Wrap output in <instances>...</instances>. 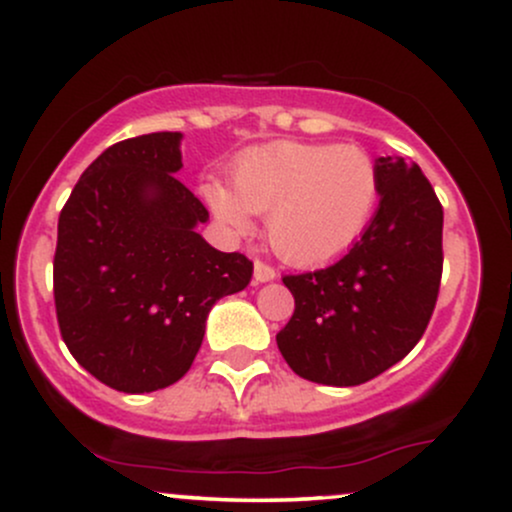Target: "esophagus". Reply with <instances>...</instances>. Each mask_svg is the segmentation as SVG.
Returning a JSON list of instances; mask_svg holds the SVG:
<instances>
[{
	"label": "esophagus",
	"instance_id": "esophagus-1",
	"mask_svg": "<svg viewBox=\"0 0 512 512\" xmlns=\"http://www.w3.org/2000/svg\"><path fill=\"white\" fill-rule=\"evenodd\" d=\"M255 284H267V281H274L276 279V272L269 264L264 262H255Z\"/></svg>",
	"mask_w": 512,
	"mask_h": 512
}]
</instances>
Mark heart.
I'll list each match as a JSON object with an SVG mask.
<instances>
[{
  "label": "heart",
  "instance_id": "obj_1",
  "mask_svg": "<svg viewBox=\"0 0 512 512\" xmlns=\"http://www.w3.org/2000/svg\"><path fill=\"white\" fill-rule=\"evenodd\" d=\"M233 187L209 180L202 195L233 236L267 214V240L293 267H325L366 233L378 204V168L358 146L274 142L238 156Z\"/></svg>",
  "mask_w": 512,
  "mask_h": 512
}]
</instances>
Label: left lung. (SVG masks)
Returning a JSON list of instances; mask_svg holds the SVG:
<instances>
[{
    "label": "left lung",
    "instance_id": "8db88e82",
    "mask_svg": "<svg viewBox=\"0 0 512 512\" xmlns=\"http://www.w3.org/2000/svg\"><path fill=\"white\" fill-rule=\"evenodd\" d=\"M380 204L361 240L332 267L284 276L296 310L276 334L291 370L354 387L385 373L426 332L443 274V207L416 163L375 161Z\"/></svg>",
    "mask_w": 512,
    "mask_h": 512
}]
</instances>
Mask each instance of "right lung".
Segmentation results:
<instances>
[{
  "instance_id": "obj_1",
  "label": "right lung",
  "mask_w": 512,
  "mask_h": 512,
  "mask_svg": "<svg viewBox=\"0 0 512 512\" xmlns=\"http://www.w3.org/2000/svg\"><path fill=\"white\" fill-rule=\"evenodd\" d=\"M180 142V132H154L105 149L57 223L52 276L64 344L93 378L129 395L178 383L209 310L252 279L248 257L197 233L209 211L175 178Z\"/></svg>"
}]
</instances>
